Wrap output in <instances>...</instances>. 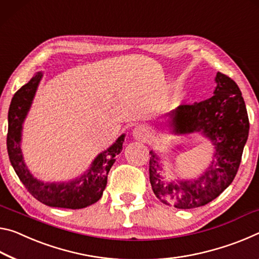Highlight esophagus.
Masks as SVG:
<instances>
[{"label":"esophagus","mask_w":259,"mask_h":259,"mask_svg":"<svg viewBox=\"0 0 259 259\" xmlns=\"http://www.w3.org/2000/svg\"><path fill=\"white\" fill-rule=\"evenodd\" d=\"M148 134V131L145 126L142 125H139V126H135L134 130H133V137L137 139V140H143L146 139Z\"/></svg>","instance_id":"esophagus-1"}]
</instances>
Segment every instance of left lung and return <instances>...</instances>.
<instances>
[{
  "label": "left lung",
  "instance_id": "obj_1",
  "mask_svg": "<svg viewBox=\"0 0 259 259\" xmlns=\"http://www.w3.org/2000/svg\"><path fill=\"white\" fill-rule=\"evenodd\" d=\"M213 96L194 104H182L168 113L175 134L202 133L214 146L212 162L194 180L165 182L159 157L154 151L149 160L151 188L158 200L177 209H195L218 197L232 184L239 169L249 134L244 100L234 80L218 72Z\"/></svg>",
  "mask_w": 259,
  "mask_h": 259
}]
</instances>
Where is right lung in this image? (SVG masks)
I'll return each instance as SVG.
<instances>
[{
	"instance_id": "1",
	"label": "right lung",
	"mask_w": 259,
	"mask_h": 259,
	"mask_svg": "<svg viewBox=\"0 0 259 259\" xmlns=\"http://www.w3.org/2000/svg\"><path fill=\"white\" fill-rule=\"evenodd\" d=\"M42 78L41 72L34 75L29 81L16 92L11 100L8 113L7 148L9 159L17 176L25 187L37 201L46 205L65 209H82L94 204L101 198L107 186L108 173L114 163V157L122 149L125 134L120 135L113 145L101 152L83 175L70 182H48L45 184L29 173L24 163L20 140L23 122L31 108L33 97Z\"/></svg>"
}]
</instances>
